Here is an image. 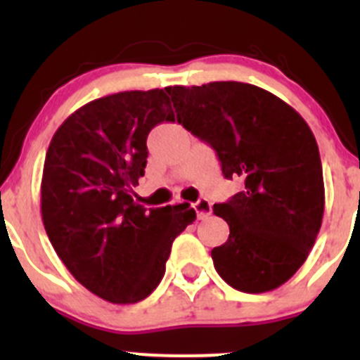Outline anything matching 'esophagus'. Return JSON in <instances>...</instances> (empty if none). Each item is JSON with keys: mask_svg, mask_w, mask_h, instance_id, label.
Here are the masks:
<instances>
[{"mask_svg": "<svg viewBox=\"0 0 360 360\" xmlns=\"http://www.w3.org/2000/svg\"><path fill=\"white\" fill-rule=\"evenodd\" d=\"M193 209L195 212H197L198 219H207V217L212 214V205H210V202L205 200V198H200L197 203H193Z\"/></svg>", "mask_w": 360, "mask_h": 360, "instance_id": "esophagus-1", "label": "esophagus"}]
</instances>
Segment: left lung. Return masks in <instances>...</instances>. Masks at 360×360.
<instances>
[{
    "label": "left lung",
    "mask_w": 360,
    "mask_h": 360,
    "mask_svg": "<svg viewBox=\"0 0 360 360\" xmlns=\"http://www.w3.org/2000/svg\"><path fill=\"white\" fill-rule=\"evenodd\" d=\"M177 122L216 150L226 179L244 191L214 214L230 237L214 248V268L242 292H268L289 281L315 244L324 216V177L317 141L301 115L250 83L174 85Z\"/></svg>",
    "instance_id": "8db88e82"
}]
</instances>
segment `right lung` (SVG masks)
<instances>
[{"label": "right lung", "instance_id": "1", "mask_svg": "<svg viewBox=\"0 0 360 360\" xmlns=\"http://www.w3.org/2000/svg\"><path fill=\"white\" fill-rule=\"evenodd\" d=\"M162 122H176L163 89L111 94L69 115L46 151V235L72 277L110 303L150 296L174 238L197 217L190 203L146 209L134 200L148 134Z\"/></svg>", "mask_w": 360, "mask_h": 360}]
</instances>
